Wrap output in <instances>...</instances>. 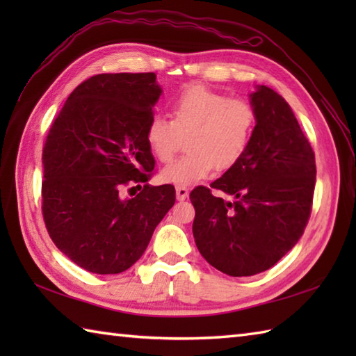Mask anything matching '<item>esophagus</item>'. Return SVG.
Here are the masks:
<instances>
[{"mask_svg": "<svg viewBox=\"0 0 356 356\" xmlns=\"http://www.w3.org/2000/svg\"><path fill=\"white\" fill-rule=\"evenodd\" d=\"M188 194H190V191H188V188H185V186H176V197H177V200H185L188 197Z\"/></svg>", "mask_w": 356, "mask_h": 356, "instance_id": "34e87169", "label": "esophagus"}]
</instances>
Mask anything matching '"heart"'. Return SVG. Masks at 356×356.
Instances as JSON below:
<instances>
[{
	"instance_id": "1",
	"label": "heart",
	"mask_w": 356,
	"mask_h": 356,
	"mask_svg": "<svg viewBox=\"0 0 356 356\" xmlns=\"http://www.w3.org/2000/svg\"><path fill=\"white\" fill-rule=\"evenodd\" d=\"M255 110L241 97H228L202 84L180 90L171 102V119L156 115L149 119L145 138L151 153L168 162L186 136V153L162 171L163 180L191 186L217 168H232L251 145Z\"/></svg>"
}]
</instances>
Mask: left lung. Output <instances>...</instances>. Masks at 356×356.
Instances as JSON below:
<instances>
[{
    "label": "left lung",
    "mask_w": 356,
    "mask_h": 356,
    "mask_svg": "<svg viewBox=\"0 0 356 356\" xmlns=\"http://www.w3.org/2000/svg\"><path fill=\"white\" fill-rule=\"evenodd\" d=\"M251 104V145L209 185L236 200L216 198L207 186L190 194L195 245L211 266L231 277L268 270L297 245L315 191V153L289 104L266 86H259Z\"/></svg>",
    "instance_id": "1"
}]
</instances>
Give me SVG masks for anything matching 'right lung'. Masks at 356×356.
I'll return each mask as SVG.
<instances>
[{
  "label": "right lung",
  "instance_id": "obj_1",
  "mask_svg": "<svg viewBox=\"0 0 356 356\" xmlns=\"http://www.w3.org/2000/svg\"><path fill=\"white\" fill-rule=\"evenodd\" d=\"M161 93L154 73L96 74L73 90L45 138V228L93 274L131 268L176 202L172 185H147L154 157L145 131ZM124 187L141 191L124 200Z\"/></svg>",
  "mask_w": 356,
  "mask_h": 356
}]
</instances>
